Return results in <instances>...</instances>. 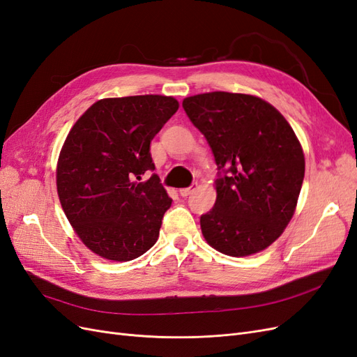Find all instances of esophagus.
<instances>
[{"instance_id":"1","label":"esophagus","mask_w":357,"mask_h":357,"mask_svg":"<svg viewBox=\"0 0 357 357\" xmlns=\"http://www.w3.org/2000/svg\"><path fill=\"white\" fill-rule=\"evenodd\" d=\"M195 189H197V183H195V185H190L189 188H183V189H180L178 192H180L181 197H189L190 193H192L193 190H195Z\"/></svg>"}]
</instances>
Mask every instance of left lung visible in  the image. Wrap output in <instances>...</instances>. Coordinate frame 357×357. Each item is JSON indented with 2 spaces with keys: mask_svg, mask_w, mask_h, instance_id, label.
Returning a JSON list of instances; mask_svg holds the SVG:
<instances>
[{
  "mask_svg": "<svg viewBox=\"0 0 357 357\" xmlns=\"http://www.w3.org/2000/svg\"><path fill=\"white\" fill-rule=\"evenodd\" d=\"M219 169L214 207L201 215L204 238L235 257L271 245L295 213L305 159L274 107L253 95L208 92L183 101Z\"/></svg>",
  "mask_w": 357,
  "mask_h": 357,
  "instance_id": "obj_1",
  "label": "left lung"
}]
</instances>
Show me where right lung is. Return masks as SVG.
Listing matches in <instances>:
<instances>
[{
	"instance_id": "add662e5",
	"label": "right lung",
	"mask_w": 357,
	"mask_h": 357,
	"mask_svg": "<svg viewBox=\"0 0 357 357\" xmlns=\"http://www.w3.org/2000/svg\"><path fill=\"white\" fill-rule=\"evenodd\" d=\"M178 110L172 96L96 101L71 128L56 168L68 222L93 253L126 262L153 247L172 199L152 174L150 143Z\"/></svg>"
}]
</instances>
